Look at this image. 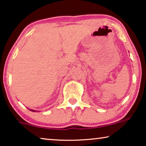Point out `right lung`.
I'll list each match as a JSON object with an SVG mask.
<instances>
[{
    "mask_svg": "<svg viewBox=\"0 0 146 146\" xmlns=\"http://www.w3.org/2000/svg\"><path fill=\"white\" fill-rule=\"evenodd\" d=\"M29 110H30L31 111H33V112H35V111H34V110H32V109H29Z\"/></svg>",
    "mask_w": 146,
    "mask_h": 146,
    "instance_id": "obj_1",
    "label": "right lung"
}]
</instances>
